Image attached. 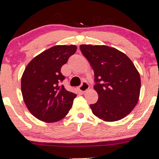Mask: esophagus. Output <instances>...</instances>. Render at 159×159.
Returning a JSON list of instances; mask_svg holds the SVG:
<instances>
[{
	"instance_id": "1",
	"label": "esophagus",
	"mask_w": 159,
	"mask_h": 159,
	"mask_svg": "<svg viewBox=\"0 0 159 159\" xmlns=\"http://www.w3.org/2000/svg\"><path fill=\"white\" fill-rule=\"evenodd\" d=\"M89 86L88 83H86V81H84L81 86H79V90L82 92H86V91L89 90Z\"/></svg>"
}]
</instances>
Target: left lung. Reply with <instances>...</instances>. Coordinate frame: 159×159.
<instances>
[{
	"label": "left lung",
	"instance_id": "1",
	"mask_svg": "<svg viewBox=\"0 0 159 159\" xmlns=\"http://www.w3.org/2000/svg\"><path fill=\"white\" fill-rule=\"evenodd\" d=\"M94 72L98 100L91 105L92 113L107 122L120 120L136 106L140 94V75L132 60L113 47L80 46Z\"/></svg>",
	"mask_w": 159,
	"mask_h": 159
}]
</instances>
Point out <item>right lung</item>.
I'll return each instance as SVG.
<instances>
[{
    "label": "right lung",
    "instance_id": "add662e5",
    "mask_svg": "<svg viewBox=\"0 0 159 159\" xmlns=\"http://www.w3.org/2000/svg\"><path fill=\"white\" fill-rule=\"evenodd\" d=\"M77 50L75 45H57L35 57L25 67L21 91L27 108L46 123L62 120L67 115L77 94L68 92L61 82V67Z\"/></svg>",
    "mask_w": 159,
    "mask_h": 159
}]
</instances>
